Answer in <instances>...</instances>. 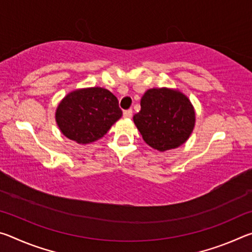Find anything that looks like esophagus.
Wrapping results in <instances>:
<instances>
[{"label":"esophagus","mask_w":252,"mask_h":252,"mask_svg":"<svg viewBox=\"0 0 252 252\" xmlns=\"http://www.w3.org/2000/svg\"><path fill=\"white\" fill-rule=\"evenodd\" d=\"M123 117H125V118H131L132 117V110L129 109V110L123 111Z\"/></svg>","instance_id":"1"}]
</instances>
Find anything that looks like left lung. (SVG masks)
<instances>
[{
	"mask_svg": "<svg viewBox=\"0 0 252 252\" xmlns=\"http://www.w3.org/2000/svg\"><path fill=\"white\" fill-rule=\"evenodd\" d=\"M134 125L151 148L161 152L180 147L189 139L195 112L188 96L168 88L149 89L141 99Z\"/></svg>",
	"mask_w": 252,
	"mask_h": 252,
	"instance_id": "left-lung-1",
	"label": "left lung"
}]
</instances>
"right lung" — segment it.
Masks as SVG:
<instances>
[{"label": "right lung", "instance_id": "right-lung-1", "mask_svg": "<svg viewBox=\"0 0 252 252\" xmlns=\"http://www.w3.org/2000/svg\"><path fill=\"white\" fill-rule=\"evenodd\" d=\"M121 116L117 96L106 89L94 87L74 90L63 97L55 121L66 138L88 144L101 139Z\"/></svg>", "mask_w": 252, "mask_h": 252}]
</instances>
